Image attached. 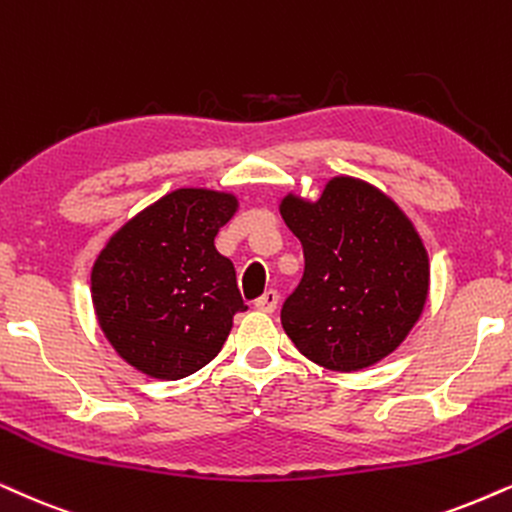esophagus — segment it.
<instances>
[{
  "mask_svg": "<svg viewBox=\"0 0 512 512\" xmlns=\"http://www.w3.org/2000/svg\"><path fill=\"white\" fill-rule=\"evenodd\" d=\"M276 304H278V293H276V290H267V293L260 295L255 300V309H257V312L271 314L276 309Z\"/></svg>",
  "mask_w": 512,
  "mask_h": 512,
  "instance_id": "esophagus-1",
  "label": "esophagus"
}]
</instances>
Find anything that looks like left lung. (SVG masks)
<instances>
[{"label": "left lung", "mask_w": 512, "mask_h": 512, "mask_svg": "<svg viewBox=\"0 0 512 512\" xmlns=\"http://www.w3.org/2000/svg\"><path fill=\"white\" fill-rule=\"evenodd\" d=\"M288 229L300 238L304 274L281 323L307 359L361 371L394 352L428 300L430 262L409 217L359 179L328 181L316 203L288 196Z\"/></svg>", "instance_id": "1"}]
</instances>
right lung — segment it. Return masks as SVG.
I'll use <instances>...</instances> for the list:
<instances>
[{
  "mask_svg": "<svg viewBox=\"0 0 512 512\" xmlns=\"http://www.w3.org/2000/svg\"><path fill=\"white\" fill-rule=\"evenodd\" d=\"M238 208L231 193L179 189L129 219L92 269L101 331L127 364L179 380L210 364L245 312L236 269L215 236Z\"/></svg>",
  "mask_w": 512,
  "mask_h": 512,
  "instance_id": "1",
  "label": "right lung"
}]
</instances>
